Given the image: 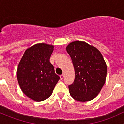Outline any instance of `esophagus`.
I'll use <instances>...</instances> for the list:
<instances>
[{"instance_id": "obj_1", "label": "esophagus", "mask_w": 124, "mask_h": 124, "mask_svg": "<svg viewBox=\"0 0 124 124\" xmlns=\"http://www.w3.org/2000/svg\"><path fill=\"white\" fill-rule=\"evenodd\" d=\"M60 78H61V80H63V78H64V75L63 74H62L60 76Z\"/></svg>"}]
</instances>
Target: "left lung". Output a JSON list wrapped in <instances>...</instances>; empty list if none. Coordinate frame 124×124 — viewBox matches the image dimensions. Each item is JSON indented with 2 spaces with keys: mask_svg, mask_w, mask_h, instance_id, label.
<instances>
[{
  "mask_svg": "<svg viewBox=\"0 0 124 124\" xmlns=\"http://www.w3.org/2000/svg\"><path fill=\"white\" fill-rule=\"evenodd\" d=\"M75 70L73 83L68 86L70 94L80 102L95 98L103 87L107 65L99 50L84 41H76L66 47Z\"/></svg>",
  "mask_w": 124,
  "mask_h": 124,
  "instance_id": "8db88e82",
  "label": "left lung"
}]
</instances>
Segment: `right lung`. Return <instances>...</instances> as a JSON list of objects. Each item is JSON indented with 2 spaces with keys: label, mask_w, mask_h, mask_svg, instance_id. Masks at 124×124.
I'll return each instance as SVG.
<instances>
[{
  "label": "right lung",
  "mask_w": 124,
  "mask_h": 124,
  "mask_svg": "<svg viewBox=\"0 0 124 124\" xmlns=\"http://www.w3.org/2000/svg\"><path fill=\"white\" fill-rule=\"evenodd\" d=\"M53 45L38 43L24 52L17 70V77L22 92L31 99L39 102L52 94L60 79L50 62Z\"/></svg>",
  "instance_id": "add662e5"
}]
</instances>
